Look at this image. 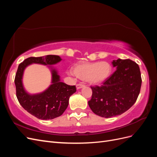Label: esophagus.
<instances>
[{
    "label": "esophagus",
    "mask_w": 157,
    "mask_h": 157,
    "mask_svg": "<svg viewBox=\"0 0 157 157\" xmlns=\"http://www.w3.org/2000/svg\"><path fill=\"white\" fill-rule=\"evenodd\" d=\"M84 86L85 85L84 84H82V83H80V84H77V89H80V88H83V87H84Z\"/></svg>",
    "instance_id": "34e87169"
}]
</instances>
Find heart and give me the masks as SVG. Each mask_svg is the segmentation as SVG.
<instances>
[{"label":"heart","instance_id":"heart-1","mask_svg":"<svg viewBox=\"0 0 157 157\" xmlns=\"http://www.w3.org/2000/svg\"><path fill=\"white\" fill-rule=\"evenodd\" d=\"M112 67L107 61L85 63L76 65L73 73L80 79L90 84H99L105 81L111 75Z\"/></svg>","mask_w":157,"mask_h":157}]
</instances>
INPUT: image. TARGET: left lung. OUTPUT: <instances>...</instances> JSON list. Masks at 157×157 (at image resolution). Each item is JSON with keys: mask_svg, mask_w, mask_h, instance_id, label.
I'll list each match as a JSON object with an SVG mask.
<instances>
[{"mask_svg": "<svg viewBox=\"0 0 157 157\" xmlns=\"http://www.w3.org/2000/svg\"><path fill=\"white\" fill-rule=\"evenodd\" d=\"M116 70L100 86H91L89 107L96 115L105 118L121 115L136 101L141 86L139 65L131 59L113 61Z\"/></svg>", "mask_w": 157, "mask_h": 157, "instance_id": "8db88e82", "label": "left lung"}]
</instances>
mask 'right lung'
Masks as SVG:
<instances>
[{
	"label": "right lung",
	"mask_w": 157,
	"mask_h": 157,
	"mask_svg": "<svg viewBox=\"0 0 157 157\" xmlns=\"http://www.w3.org/2000/svg\"><path fill=\"white\" fill-rule=\"evenodd\" d=\"M61 60L59 56L55 55L30 57L18 66L14 80L18 101L28 113L39 119H53L62 115L69 105L70 96L77 90L76 86L61 82L56 70L52 69V84L50 87L42 93L31 95L26 92L23 86V71L27 66L31 63L51 65Z\"/></svg>",
	"instance_id": "1"
}]
</instances>
